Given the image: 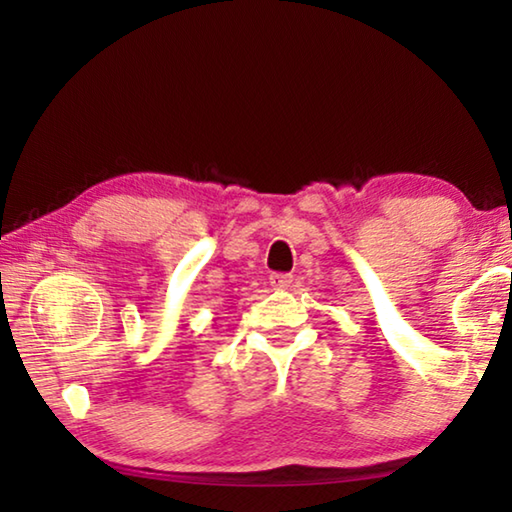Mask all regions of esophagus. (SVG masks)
I'll list each match as a JSON object with an SVG mask.
<instances>
[{"mask_svg": "<svg viewBox=\"0 0 512 512\" xmlns=\"http://www.w3.org/2000/svg\"><path fill=\"white\" fill-rule=\"evenodd\" d=\"M268 280H271L273 289H287L293 284V275L291 273H273Z\"/></svg>", "mask_w": 512, "mask_h": 512, "instance_id": "1", "label": "esophagus"}]
</instances>
